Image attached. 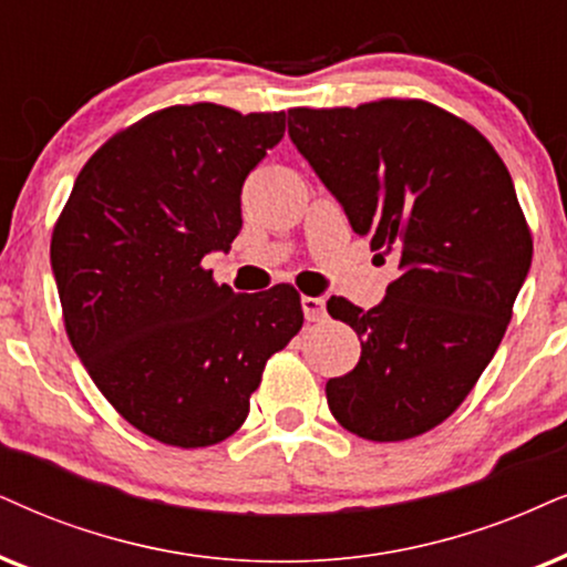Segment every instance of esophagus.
<instances>
[{
	"mask_svg": "<svg viewBox=\"0 0 567 567\" xmlns=\"http://www.w3.org/2000/svg\"><path fill=\"white\" fill-rule=\"evenodd\" d=\"M300 306H303V317H306V321H324V317H327V303H324V298L303 296V298H300Z\"/></svg>",
	"mask_w": 567,
	"mask_h": 567,
	"instance_id": "1",
	"label": "esophagus"
}]
</instances>
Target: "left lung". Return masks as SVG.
<instances>
[{
    "label": "left lung",
    "instance_id": "1",
    "mask_svg": "<svg viewBox=\"0 0 567 567\" xmlns=\"http://www.w3.org/2000/svg\"><path fill=\"white\" fill-rule=\"evenodd\" d=\"M288 133L371 248L400 275L379 306L329 298L361 340L329 379L340 426L371 442L440 426L489 367L532 267L534 240L494 146L424 99L288 110Z\"/></svg>",
    "mask_w": 567,
    "mask_h": 567
}]
</instances>
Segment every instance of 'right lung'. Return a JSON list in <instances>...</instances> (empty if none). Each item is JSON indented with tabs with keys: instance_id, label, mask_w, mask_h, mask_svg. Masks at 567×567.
Instances as JSON below:
<instances>
[{
	"instance_id": "1",
	"label": "right lung",
	"mask_w": 567,
	"mask_h": 567,
	"mask_svg": "<svg viewBox=\"0 0 567 567\" xmlns=\"http://www.w3.org/2000/svg\"><path fill=\"white\" fill-rule=\"evenodd\" d=\"M285 112L175 104L85 162L52 233L64 329L127 424L172 447L238 432L264 367L303 327L292 285L243 296L200 267L240 233L248 172Z\"/></svg>"
}]
</instances>
